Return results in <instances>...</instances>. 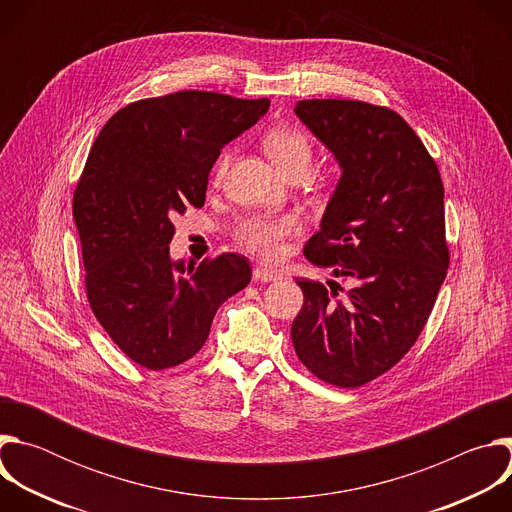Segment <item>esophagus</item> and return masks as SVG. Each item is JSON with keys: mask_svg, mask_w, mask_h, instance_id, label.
Here are the masks:
<instances>
[{"mask_svg": "<svg viewBox=\"0 0 512 512\" xmlns=\"http://www.w3.org/2000/svg\"><path fill=\"white\" fill-rule=\"evenodd\" d=\"M253 279H255V281H277V279H281V275H279L275 269L255 267V269H253Z\"/></svg>", "mask_w": 512, "mask_h": 512, "instance_id": "34e87169", "label": "esophagus"}]
</instances>
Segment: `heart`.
<instances>
[{"mask_svg":"<svg viewBox=\"0 0 512 512\" xmlns=\"http://www.w3.org/2000/svg\"><path fill=\"white\" fill-rule=\"evenodd\" d=\"M263 148L273 160V164L285 174L291 176L296 172L310 170L314 148L310 137L296 127H275L267 131L263 137ZM229 168V154H225L216 164V180H223L225 172ZM298 231V218L291 214L275 216V214H255L249 216L247 221L237 231V239L241 247H245L249 253L273 259L281 251V241Z\"/></svg>","mask_w":512,"mask_h":512,"instance_id":"1","label":"heart"}]
</instances>
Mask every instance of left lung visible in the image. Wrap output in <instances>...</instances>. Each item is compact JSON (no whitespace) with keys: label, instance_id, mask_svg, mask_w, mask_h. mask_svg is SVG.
Here are the masks:
<instances>
[{"label":"left lung","instance_id":"1","mask_svg":"<svg viewBox=\"0 0 512 512\" xmlns=\"http://www.w3.org/2000/svg\"><path fill=\"white\" fill-rule=\"evenodd\" d=\"M294 113L342 174L304 255L340 283L302 279L291 324L298 358L318 379L354 389L407 354L435 304L450 253L444 184L401 115L362 101H298Z\"/></svg>","mask_w":512,"mask_h":512}]
</instances>
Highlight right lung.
Segmentation results:
<instances>
[{
  "mask_svg": "<svg viewBox=\"0 0 512 512\" xmlns=\"http://www.w3.org/2000/svg\"><path fill=\"white\" fill-rule=\"evenodd\" d=\"M269 99L180 91L117 111L97 135L72 198L87 298L111 340L141 367L192 358L223 302L251 281L249 259L170 257L172 218L204 206L221 150L253 127Z\"/></svg>",
  "mask_w": 512,
  "mask_h": 512,
  "instance_id": "right-lung-1",
  "label": "right lung"
}]
</instances>
